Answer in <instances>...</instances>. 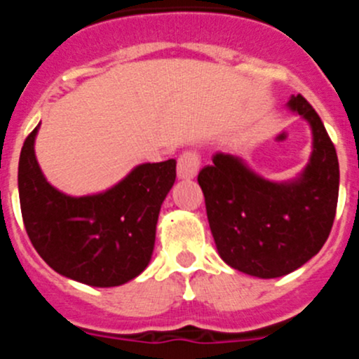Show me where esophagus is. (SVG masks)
<instances>
[{
  "label": "esophagus",
  "instance_id": "esophagus-1",
  "mask_svg": "<svg viewBox=\"0 0 359 359\" xmlns=\"http://www.w3.org/2000/svg\"><path fill=\"white\" fill-rule=\"evenodd\" d=\"M199 154L194 151H185L177 158V177L180 180H192L198 176Z\"/></svg>",
  "mask_w": 359,
  "mask_h": 359
}]
</instances>
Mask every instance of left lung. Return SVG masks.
Returning a JSON list of instances; mask_svg holds the SVG:
<instances>
[{
  "instance_id": "1",
  "label": "left lung",
  "mask_w": 359,
  "mask_h": 359,
  "mask_svg": "<svg viewBox=\"0 0 359 359\" xmlns=\"http://www.w3.org/2000/svg\"><path fill=\"white\" fill-rule=\"evenodd\" d=\"M287 107L313 133V152L300 176L269 182L224 152H215L214 163L198 176L219 255L259 278L282 277L306 264L325 244L336 215L340 167L334 145L302 95H293Z\"/></svg>"
}]
</instances>
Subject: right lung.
<instances>
[{
  "label": "right lung",
  "mask_w": 359,
  "mask_h": 359,
  "mask_svg": "<svg viewBox=\"0 0 359 359\" xmlns=\"http://www.w3.org/2000/svg\"><path fill=\"white\" fill-rule=\"evenodd\" d=\"M37 126L19 156L18 187L27 233L43 261L72 280L122 286L151 262L163 199L176 182V160L142 163L106 192L65 194L37 163Z\"/></svg>",
  "instance_id": "obj_1"
}]
</instances>
